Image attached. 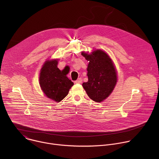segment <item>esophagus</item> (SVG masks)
I'll return each mask as SVG.
<instances>
[{
	"label": "esophagus",
	"instance_id": "esophagus-1",
	"mask_svg": "<svg viewBox=\"0 0 159 159\" xmlns=\"http://www.w3.org/2000/svg\"><path fill=\"white\" fill-rule=\"evenodd\" d=\"M75 84H82V79L81 78H79L77 80L75 81Z\"/></svg>",
	"mask_w": 159,
	"mask_h": 159
}]
</instances>
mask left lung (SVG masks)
Here are the masks:
<instances>
[{"instance_id":"obj_1","label":"left lung","mask_w":159,"mask_h":159,"mask_svg":"<svg viewBox=\"0 0 159 159\" xmlns=\"http://www.w3.org/2000/svg\"><path fill=\"white\" fill-rule=\"evenodd\" d=\"M89 61L88 81L82 86L88 96L96 102L106 99L114 90L117 81V71L111 58L104 51L95 50L90 53H82Z\"/></svg>"}]
</instances>
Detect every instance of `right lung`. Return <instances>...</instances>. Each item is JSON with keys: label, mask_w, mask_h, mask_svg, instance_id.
<instances>
[{"label": "right lung", "mask_w": 159, "mask_h": 159, "mask_svg": "<svg viewBox=\"0 0 159 159\" xmlns=\"http://www.w3.org/2000/svg\"><path fill=\"white\" fill-rule=\"evenodd\" d=\"M58 59L45 61L40 70L39 82L44 94L49 99L59 102L69 94L74 85L66 77L65 69L60 70L58 66Z\"/></svg>", "instance_id": "obj_1"}]
</instances>
